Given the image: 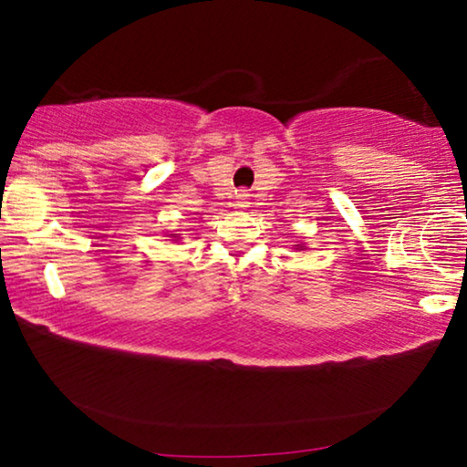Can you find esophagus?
<instances>
[{
	"label": "esophagus",
	"instance_id": "1",
	"mask_svg": "<svg viewBox=\"0 0 467 467\" xmlns=\"http://www.w3.org/2000/svg\"><path fill=\"white\" fill-rule=\"evenodd\" d=\"M246 203H248V195H246V193H238V195H235V206L244 208Z\"/></svg>",
	"mask_w": 467,
	"mask_h": 467
}]
</instances>
